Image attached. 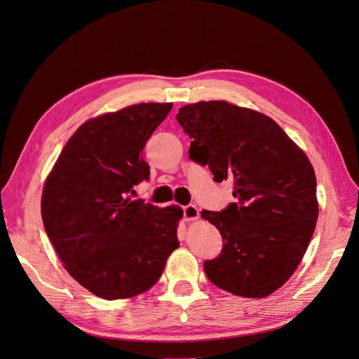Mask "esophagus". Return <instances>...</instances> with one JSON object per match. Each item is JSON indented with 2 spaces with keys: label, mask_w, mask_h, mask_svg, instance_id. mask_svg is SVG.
<instances>
[{
  "label": "esophagus",
  "mask_w": 359,
  "mask_h": 359,
  "mask_svg": "<svg viewBox=\"0 0 359 359\" xmlns=\"http://www.w3.org/2000/svg\"><path fill=\"white\" fill-rule=\"evenodd\" d=\"M183 217H184V220H187V222L196 220L198 217H200V210H198L194 204L184 205L183 207Z\"/></svg>",
  "instance_id": "34e87169"
}]
</instances>
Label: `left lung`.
<instances>
[{"label":"left lung","mask_w":359,"mask_h":359,"mask_svg":"<svg viewBox=\"0 0 359 359\" xmlns=\"http://www.w3.org/2000/svg\"><path fill=\"white\" fill-rule=\"evenodd\" d=\"M192 139L189 158L215 182L233 180L236 203L201 217L223 248L204 262L208 280L241 297L283 287L306 253L318 219L316 177L304 152L272 118L224 100L187 104L176 116Z\"/></svg>","instance_id":"left-lung-1"}]
</instances>
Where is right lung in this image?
Returning <instances> with one entry per match:
<instances>
[{"label":"right lung","mask_w":359,"mask_h":359,"mask_svg":"<svg viewBox=\"0 0 359 359\" xmlns=\"http://www.w3.org/2000/svg\"><path fill=\"white\" fill-rule=\"evenodd\" d=\"M171 108L139 103L88 119L65 144L46 180V232L65 269L100 299L144 293L179 247L180 207L158 208L127 196L149 179L142 151Z\"/></svg>","instance_id":"1"}]
</instances>
